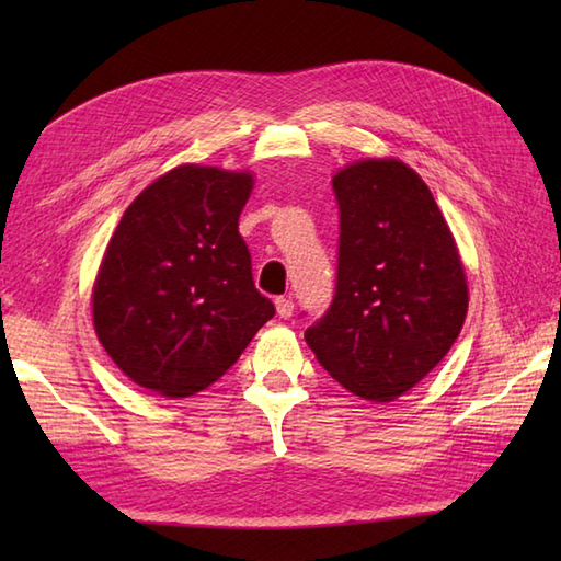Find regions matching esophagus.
Wrapping results in <instances>:
<instances>
[{"instance_id":"esophagus-1","label":"esophagus","mask_w":561,"mask_h":561,"mask_svg":"<svg viewBox=\"0 0 561 561\" xmlns=\"http://www.w3.org/2000/svg\"><path fill=\"white\" fill-rule=\"evenodd\" d=\"M274 304H277V316L279 318H284V320L291 318V313H294V301L291 299H284V296H279V299Z\"/></svg>"}]
</instances>
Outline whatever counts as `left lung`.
I'll list each match as a JSON object with an SVG mask.
<instances>
[{
  "label": "left lung",
  "mask_w": 561,
  "mask_h": 561,
  "mask_svg": "<svg viewBox=\"0 0 561 561\" xmlns=\"http://www.w3.org/2000/svg\"><path fill=\"white\" fill-rule=\"evenodd\" d=\"M332 190L337 287L306 342L354 396L390 402L458 340L468 313L465 270L432 190L408 163L356 161L332 178Z\"/></svg>",
  "instance_id": "8db88e82"
}]
</instances>
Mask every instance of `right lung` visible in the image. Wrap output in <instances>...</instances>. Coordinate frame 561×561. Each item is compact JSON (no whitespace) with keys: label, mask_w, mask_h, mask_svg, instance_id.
<instances>
[{"label":"right lung","mask_w":561,"mask_h":561,"mask_svg":"<svg viewBox=\"0 0 561 561\" xmlns=\"http://www.w3.org/2000/svg\"><path fill=\"white\" fill-rule=\"evenodd\" d=\"M250 193L245 171L185 163L125 209L93 284V328L137 386L195 396L274 316L238 233Z\"/></svg>","instance_id":"1"}]
</instances>
